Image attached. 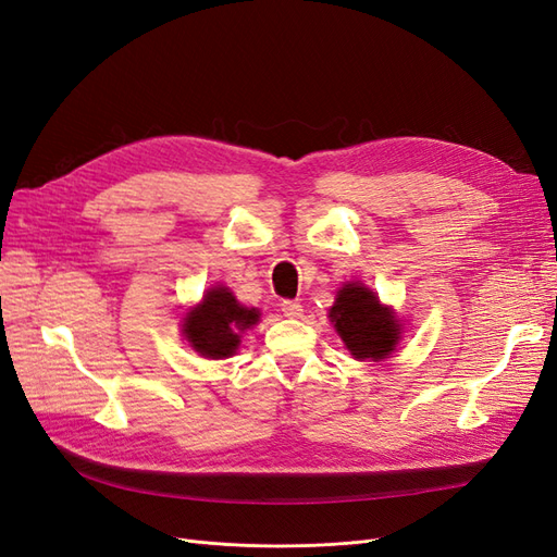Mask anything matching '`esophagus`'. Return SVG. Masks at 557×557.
Segmentation results:
<instances>
[{"label": "esophagus", "instance_id": "obj_1", "mask_svg": "<svg viewBox=\"0 0 557 557\" xmlns=\"http://www.w3.org/2000/svg\"><path fill=\"white\" fill-rule=\"evenodd\" d=\"M281 311L285 318H301V313H305V309H301V305L297 299H283L281 301Z\"/></svg>", "mask_w": 557, "mask_h": 557}]
</instances>
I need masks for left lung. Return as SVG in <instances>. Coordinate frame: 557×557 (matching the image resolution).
Listing matches in <instances>:
<instances>
[{"label":"left lung","mask_w":557,"mask_h":557,"mask_svg":"<svg viewBox=\"0 0 557 557\" xmlns=\"http://www.w3.org/2000/svg\"><path fill=\"white\" fill-rule=\"evenodd\" d=\"M330 318L350 356L358 360H383L399 342L395 313L360 283L344 285L330 309Z\"/></svg>","instance_id":"1"}]
</instances>
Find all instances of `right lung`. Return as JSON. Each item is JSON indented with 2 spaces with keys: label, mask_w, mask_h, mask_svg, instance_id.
<instances>
[{
  "label": "right lung",
  "mask_w": 557,
  "mask_h": 557,
  "mask_svg": "<svg viewBox=\"0 0 557 557\" xmlns=\"http://www.w3.org/2000/svg\"><path fill=\"white\" fill-rule=\"evenodd\" d=\"M258 320L260 311L242 307L227 288H211L199 307L185 313L183 334L201 356L221 360L237 350L239 334Z\"/></svg>",
  "instance_id": "add662e5"
}]
</instances>
